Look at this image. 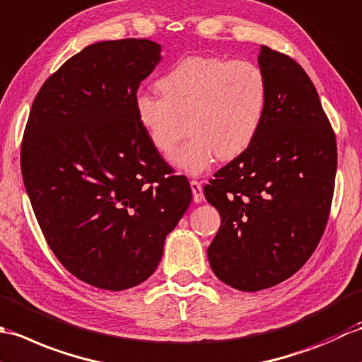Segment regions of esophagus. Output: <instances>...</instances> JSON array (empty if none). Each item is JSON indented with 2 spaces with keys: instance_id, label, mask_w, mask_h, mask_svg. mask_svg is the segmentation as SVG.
I'll return each instance as SVG.
<instances>
[{
  "instance_id": "esophagus-1",
  "label": "esophagus",
  "mask_w": 362,
  "mask_h": 362,
  "mask_svg": "<svg viewBox=\"0 0 362 362\" xmlns=\"http://www.w3.org/2000/svg\"><path fill=\"white\" fill-rule=\"evenodd\" d=\"M190 189H192V195H194V202H195V203H202V202L204 200L202 182L192 180V181H190Z\"/></svg>"
}]
</instances>
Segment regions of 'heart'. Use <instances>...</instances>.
I'll return each mask as SVG.
<instances>
[{"instance_id":"1","label":"heart","mask_w":362,"mask_h":362,"mask_svg":"<svg viewBox=\"0 0 362 362\" xmlns=\"http://www.w3.org/2000/svg\"><path fill=\"white\" fill-rule=\"evenodd\" d=\"M162 97L139 93L137 123L150 144L170 154L189 122L186 144L172 156L175 168L202 175L220 159L245 153L259 134L269 106V81L256 62L220 56H186L158 79Z\"/></svg>"}]
</instances>
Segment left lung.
Listing matches in <instances>:
<instances>
[{
  "mask_svg": "<svg viewBox=\"0 0 362 362\" xmlns=\"http://www.w3.org/2000/svg\"><path fill=\"white\" fill-rule=\"evenodd\" d=\"M269 106L250 148L214 175L204 197L222 225L208 248L216 276L243 292L301 269L327 226L337 168L336 137L313 81L261 45Z\"/></svg>",
  "mask_w": 362,
  "mask_h": 362,
  "instance_id": "left-lung-1",
  "label": "left lung"
}]
</instances>
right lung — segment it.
<instances>
[{
	"mask_svg": "<svg viewBox=\"0 0 362 362\" xmlns=\"http://www.w3.org/2000/svg\"><path fill=\"white\" fill-rule=\"evenodd\" d=\"M160 51L148 39L92 43L45 81L29 112L21 173L37 222L64 267L100 289L150 278L192 202L134 112Z\"/></svg>",
	"mask_w": 362,
	"mask_h": 362,
	"instance_id": "obj_1",
	"label": "right lung"
}]
</instances>
